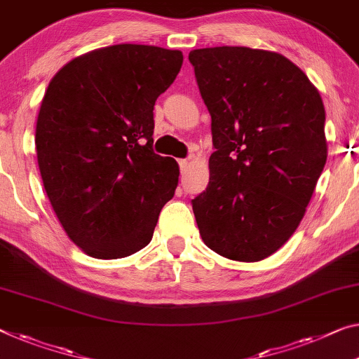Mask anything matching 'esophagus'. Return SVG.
<instances>
[{
  "mask_svg": "<svg viewBox=\"0 0 359 359\" xmlns=\"http://www.w3.org/2000/svg\"><path fill=\"white\" fill-rule=\"evenodd\" d=\"M178 163H180V170H181V172H186L187 167H189V162H187L186 158H181V161H178Z\"/></svg>",
  "mask_w": 359,
  "mask_h": 359,
  "instance_id": "esophagus-1",
  "label": "esophagus"
}]
</instances>
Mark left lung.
Segmentation results:
<instances>
[{"mask_svg":"<svg viewBox=\"0 0 359 359\" xmlns=\"http://www.w3.org/2000/svg\"><path fill=\"white\" fill-rule=\"evenodd\" d=\"M212 117L207 189L192 198L202 241L260 262L300 224L327 158L323 99L283 54L244 46L189 53Z\"/></svg>","mask_w":359,"mask_h":359,"instance_id":"8db88e82","label":"left lung"}]
</instances>
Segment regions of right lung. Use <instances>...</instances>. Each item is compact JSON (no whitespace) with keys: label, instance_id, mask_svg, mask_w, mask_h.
<instances>
[{"label":"right lung","instance_id":"obj_1","mask_svg":"<svg viewBox=\"0 0 359 359\" xmlns=\"http://www.w3.org/2000/svg\"><path fill=\"white\" fill-rule=\"evenodd\" d=\"M183 53L114 45L75 57L49 83L36 120L38 167L75 245L101 260L152 239L178 186L175 158L154 152V106Z\"/></svg>","mask_w":359,"mask_h":359}]
</instances>
